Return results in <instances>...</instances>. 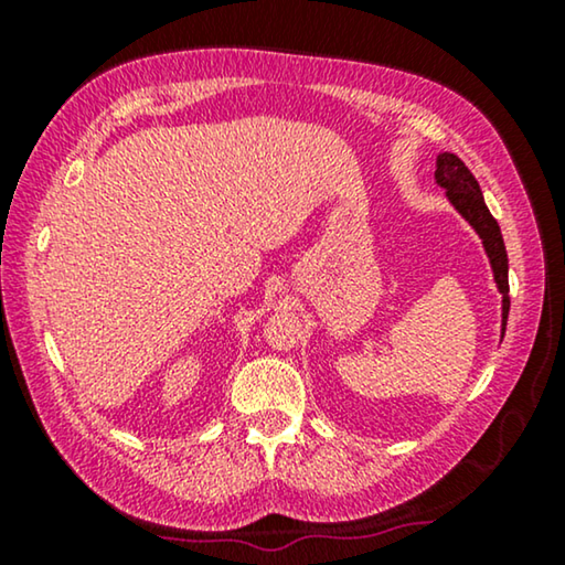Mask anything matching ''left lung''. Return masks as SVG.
I'll use <instances>...</instances> for the list:
<instances>
[{
    "label": "left lung",
    "mask_w": 565,
    "mask_h": 565,
    "mask_svg": "<svg viewBox=\"0 0 565 565\" xmlns=\"http://www.w3.org/2000/svg\"><path fill=\"white\" fill-rule=\"evenodd\" d=\"M435 180L439 188L447 190V198H450L455 211L483 238V249L489 254L493 280H497V288L501 292V334H504L509 316V259L499 223L489 213V207H486L483 192L478 188L476 177L470 174V169L455 153H439Z\"/></svg>",
    "instance_id": "left-lung-1"
}]
</instances>
